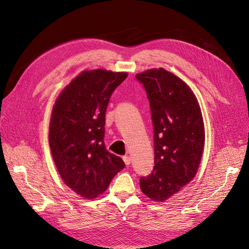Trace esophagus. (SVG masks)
<instances>
[{"mask_svg":"<svg viewBox=\"0 0 249 249\" xmlns=\"http://www.w3.org/2000/svg\"><path fill=\"white\" fill-rule=\"evenodd\" d=\"M124 161L126 166H129V165L131 164V158L129 156H124Z\"/></svg>","mask_w":249,"mask_h":249,"instance_id":"obj_1","label":"esophagus"}]
</instances>
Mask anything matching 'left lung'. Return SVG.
<instances>
[{
	"label": "left lung",
	"mask_w": 249,
	"mask_h": 249,
	"mask_svg": "<svg viewBox=\"0 0 249 249\" xmlns=\"http://www.w3.org/2000/svg\"><path fill=\"white\" fill-rule=\"evenodd\" d=\"M146 90L154 124L155 166L141 178L140 189L154 201H165L196 176L205 147V124L192 89L159 67L137 73Z\"/></svg>",
	"instance_id": "obj_1"
}]
</instances>
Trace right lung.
<instances>
[{
  "instance_id": "obj_1",
  "label": "right lung",
  "mask_w": 249,
  "mask_h": 249,
  "mask_svg": "<svg viewBox=\"0 0 249 249\" xmlns=\"http://www.w3.org/2000/svg\"><path fill=\"white\" fill-rule=\"evenodd\" d=\"M127 72L83 71L59 93L52 110L49 143L64 184L85 199L99 197L116 173L122 158L105 147V115L113 91Z\"/></svg>"
}]
</instances>
